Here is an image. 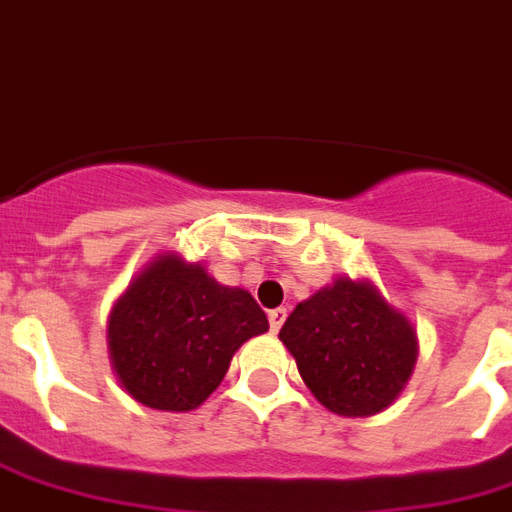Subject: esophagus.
Segmentation results:
<instances>
[{"label":"esophagus","mask_w":512,"mask_h":512,"mask_svg":"<svg viewBox=\"0 0 512 512\" xmlns=\"http://www.w3.org/2000/svg\"><path fill=\"white\" fill-rule=\"evenodd\" d=\"M288 318V310L285 307H277V310L268 312V323H271V332H279L282 329V323Z\"/></svg>","instance_id":"1"}]
</instances>
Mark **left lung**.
Here are the masks:
<instances>
[{
  "label": "left lung",
  "mask_w": 512,
  "mask_h": 512,
  "mask_svg": "<svg viewBox=\"0 0 512 512\" xmlns=\"http://www.w3.org/2000/svg\"><path fill=\"white\" fill-rule=\"evenodd\" d=\"M304 384L343 417L384 411L417 362V334L373 285L337 279L301 301L279 332Z\"/></svg>",
  "instance_id": "1"
}]
</instances>
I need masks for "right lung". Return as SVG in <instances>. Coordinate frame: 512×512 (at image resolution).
<instances>
[{
	"instance_id": "obj_1",
	"label": "right lung",
	"mask_w": 512,
	"mask_h": 512,
	"mask_svg": "<svg viewBox=\"0 0 512 512\" xmlns=\"http://www.w3.org/2000/svg\"><path fill=\"white\" fill-rule=\"evenodd\" d=\"M263 332L266 312L246 290L224 288L200 263L164 255L115 304L109 354L134 400L191 411L222 384L235 351Z\"/></svg>"
}]
</instances>
